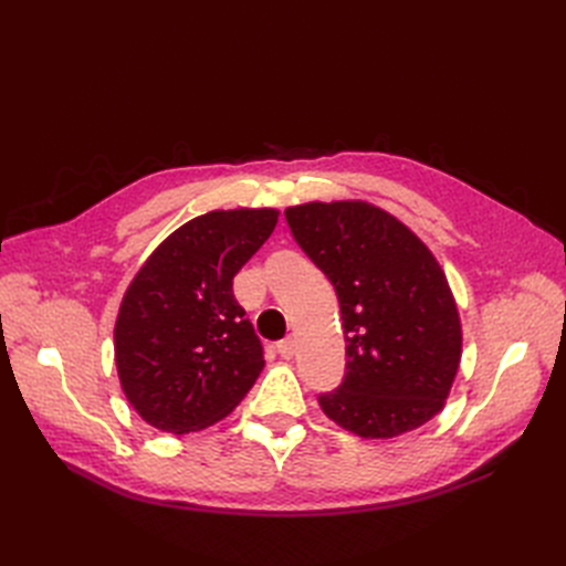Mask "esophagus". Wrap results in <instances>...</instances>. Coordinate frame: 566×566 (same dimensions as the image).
Wrapping results in <instances>:
<instances>
[{
  "mask_svg": "<svg viewBox=\"0 0 566 566\" xmlns=\"http://www.w3.org/2000/svg\"><path fill=\"white\" fill-rule=\"evenodd\" d=\"M276 352H279L283 358H293V354H295V342H293V337H285V339L276 342Z\"/></svg>",
  "mask_w": 566,
  "mask_h": 566,
  "instance_id": "34e87169",
  "label": "esophagus"
}]
</instances>
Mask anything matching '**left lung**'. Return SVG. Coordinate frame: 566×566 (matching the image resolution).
Listing matches in <instances>:
<instances>
[{
	"label": "left lung",
	"mask_w": 566,
	"mask_h": 566,
	"mask_svg": "<svg viewBox=\"0 0 566 566\" xmlns=\"http://www.w3.org/2000/svg\"><path fill=\"white\" fill-rule=\"evenodd\" d=\"M300 248L333 283L347 373L318 403L342 430L391 439L447 406L462 325L437 256L403 221L366 200L285 210Z\"/></svg>",
	"instance_id": "obj_1"
}]
</instances>
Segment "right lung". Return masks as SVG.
<instances>
[{
  "mask_svg": "<svg viewBox=\"0 0 566 566\" xmlns=\"http://www.w3.org/2000/svg\"><path fill=\"white\" fill-rule=\"evenodd\" d=\"M276 221L273 208L200 214L136 271L115 321V366L127 401L156 430H205L260 378L262 345L233 276Z\"/></svg>",
  "mask_w": 566,
  "mask_h": 566,
  "instance_id": "1",
  "label": "right lung"
}]
</instances>
